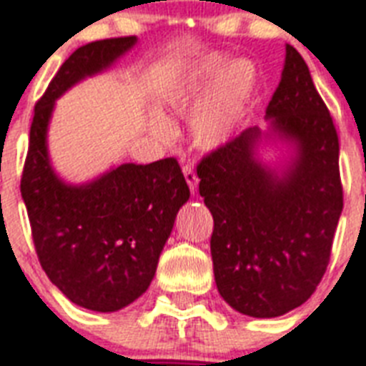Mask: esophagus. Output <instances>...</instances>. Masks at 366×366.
<instances>
[{"instance_id":"34e87169","label":"esophagus","mask_w":366,"mask_h":366,"mask_svg":"<svg viewBox=\"0 0 366 366\" xmlns=\"http://www.w3.org/2000/svg\"><path fill=\"white\" fill-rule=\"evenodd\" d=\"M182 171H184V177H186V182H188L189 189L194 192V189L197 188V182H199V178H197V174H195L194 167L189 165V163H186V165L182 167Z\"/></svg>"}]
</instances>
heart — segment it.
<instances>
[{"instance_id":"b5f03b06","label":"heart","mask_w":366,"mask_h":366,"mask_svg":"<svg viewBox=\"0 0 366 366\" xmlns=\"http://www.w3.org/2000/svg\"><path fill=\"white\" fill-rule=\"evenodd\" d=\"M217 79L219 81L214 85V91L197 110L192 123L195 142L203 148L218 146L234 131L252 94L256 74L254 68L244 60L234 62L226 70L222 60H209L207 64L201 66L194 79L182 91H178L172 102L178 110H186L203 97V93ZM155 129L163 138L171 137V129L167 123L157 122Z\"/></svg>"}]
</instances>
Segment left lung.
<instances>
[{"instance_id": "1", "label": "left lung", "mask_w": 366, "mask_h": 366, "mask_svg": "<svg viewBox=\"0 0 366 366\" xmlns=\"http://www.w3.org/2000/svg\"><path fill=\"white\" fill-rule=\"evenodd\" d=\"M266 116L298 146V159L285 178L252 157L260 137L256 127L197 163L199 194L214 218L211 254L218 292L250 317H279L315 292L344 207L336 127L307 64L290 45Z\"/></svg>"}]
</instances>
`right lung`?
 I'll list each match as a JSON object with an SVG mask.
<instances>
[{
  "label": "right lung",
  "instance_id": "obj_1",
  "mask_svg": "<svg viewBox=\"0 0 366 366\" xmlns=\"http://www.w3.org/2000/svg\"><path fill=\"white\" fill-rule=\"evenodd\" d=\"M134 36L91 41L60 66L36 102L20 194L43 272L66 298L93 312H117L142 296L189 188L174 157L125 163L89 186H66L47 159L54 99L131 49Z\"/></svg>",
  "mask_w": 366,
  "mask_h": 366
}]
</instances>
